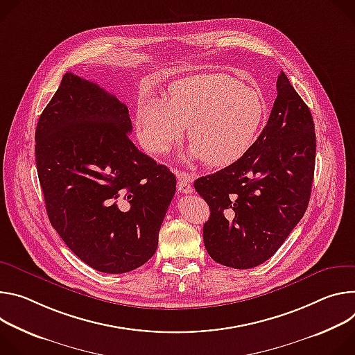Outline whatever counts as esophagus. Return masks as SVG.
I'll return each mask as SVG.
<instances>
[{
	"label": "esophagus",
	"mask_w": 355,
	"mask_h": 355,
	"mask_svg": "<svg viewBox=\"0 0 355 355\" xmlns=\"http://www.w3.org/2000/svg\"><path fill=\"white\" fill-rule=\"evenodd\" d=\"M176 176H178V190L180 193L190 194L193 191V187L190 184L193 176L186 172H182V171H176Z\"/></svg>",
	"instance_id": "obj_1"
}]
</instances>
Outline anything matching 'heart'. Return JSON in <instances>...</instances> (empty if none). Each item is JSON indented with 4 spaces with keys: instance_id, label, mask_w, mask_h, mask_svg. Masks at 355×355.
I'll use <instances>...</instances> for the list:
<instances>
[{
    "instance_id": "obj_1",
    "label": "heart",
    "mask_w": 355,
    "mask_h": 355,
    "mask_svg": "<svg viewBox=\"0 0 355 355\" xmlns=\"http://www.w3.org/2000/svg\"><path fill=\"white\" fill-rule=\"evenodd\" d=\"M265 111L255 89L224 73H198L178 78L165 98H141L137 132L148 152L161 155L180 141L190 125V157L225 166L241 159L252 146Z\"/></svg>"
}]
</instances>
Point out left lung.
<instances>
[{"instance_id": "left-lung-1", "label": "left lung", "mask_w": 355, "mask_h": 355, "mask_svg": "<svg viewBox=\"0 0 355 355\" xmlns=\"http://www.w3.org/2000/svg\"><path fill=\"white\" fill-rule=\"evenodd\" d=\"M277 90L269 120L248 152L194 182L210 207L205 247L224 266L248 269L263 263L309 205L316 161L311 112L284 71Z\"/></svg>"}]
</instances>
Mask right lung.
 Wrapping results in <instances>:
<instances>
[{
  "mask_svg": "<svg viewBox=\"0 0 355 355\" xmlns=\"http://www.w3.org/2000/svg\"><path fill=\"white\" fill-rule=\"evenodd\" d=\"M128 107L66 73L39 116L35 156L51 224L83 262L125 273L148 262L176 178L130 139Z\"/></svg>",
  "mask_w": 355,
  "mask_h": 355,
  "instance_id": "1",
  "label": "right lung"
}]
</instances>
